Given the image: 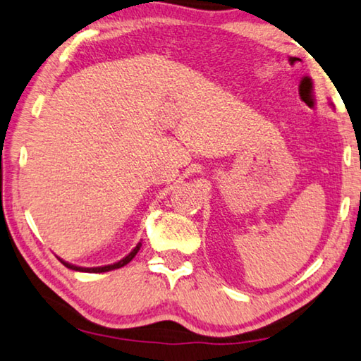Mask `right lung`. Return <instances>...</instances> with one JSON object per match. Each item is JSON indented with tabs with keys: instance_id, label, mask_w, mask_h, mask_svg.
I'll list each match as a JSON object with an SVG mask.
<instances>
[{
	"instance_id": "right-lung-1",
	"label": "right lung",
	"mask_w": 361,
	"mask_h": 361,
	"mask_svg": "<svg viewBox=\"0 0 361 361\" xmlns=\"http://www.w3.org/2000/svg\"><path fill=\"white\" fill-rule=\"evenodd\" d=\"M140 250V243H138V245L134 248V250H132L129 255H127L126 258H123L121 259V262H118V263H114V264H108V266H102V268H80V266H74V264H71V263H66V262H63V259H59L61 263H63L66 268H69V269H74V271H84V273H106V271H111V269H118V268H123V266H126L127 263L130 262L132 258L135 257L137 255V252Z\"/></svg>"
}]
</instances>
